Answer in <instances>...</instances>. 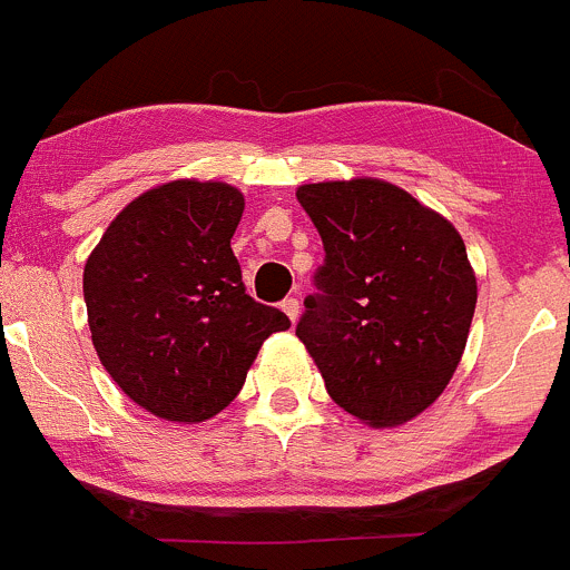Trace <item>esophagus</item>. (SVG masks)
<instances>
[{"instance_id": "34e87169", "label": "esophagus", "mask_w": 570, "mask_h": 570, "mask_svg": "<svg viewBox=\"0 0 570 570\" xmlns=\"http://www.w3.org/2000/svg\"><path fill=\"white\" fill-rule=\"evenodd\" d=\"M281 309H284L286 317H289V321L295 323L297 317H301V301H297V297H284V303H281Z\"/></svg>"}]
</instances>
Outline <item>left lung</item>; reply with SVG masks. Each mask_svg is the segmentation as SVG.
<instances>
[{
  "label": "left lung",
  "mask_w": 570,
  "mask_h": 570,
  "mask_svg": "<svg viewBox=\"0 0 570 570\" xmlns=\"http://www.w3.org/2000/svg\"><path fill=\"white\" fill-rule=\"evenodd\" d=\"M297 202L326 258L295 334L328 396L374 428L419 416L453 380L475 315L464 238L382 179L301 185Z\"/></svg>",
  "instance_id": "8db88e82"
}]
</instances>
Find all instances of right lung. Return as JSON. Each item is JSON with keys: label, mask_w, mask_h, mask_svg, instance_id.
I'll return each instance as SVG.
<instances>
[{"label": "right lung", "mask_w": 570, "mask_h": 570, "mask_svg": "<svg viewBox=\"0 0 570 570\" xmlns=\"http://www.w3.org/2000/svg\"><path fill=\"white\" fill-rule=\"evenodd\" d=\"M242 213L244 196L225 183L159 185L117 213L83 267L100 363L154 416L225 411L264 340L289 328L247 295L230 249Z\"/></svg>", "instance_id": "1"}]
</instances>
